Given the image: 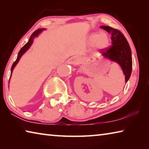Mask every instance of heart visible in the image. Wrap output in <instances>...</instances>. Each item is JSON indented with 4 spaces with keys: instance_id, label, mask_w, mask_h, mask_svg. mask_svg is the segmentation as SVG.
I'll list each match as a JSON object with an SVG mask.
<instances>
[{
    "instance_id": "heart-1",
    "label": "heart",
    "mask_w": 149,
    "mask_h": 149,
    "mask_svg": "<svg viewBox=\"0 0 149 149\" xmlns=\"http://www.w3.org/2000/svg\"><path fill=\"white\" fill-rule=\"evenodd\" d=\"M89 42L92 45H96L99 49H104L109 46L110 38L105 33L95 32L90 35Z\"/></svg>"
}]
</instances>
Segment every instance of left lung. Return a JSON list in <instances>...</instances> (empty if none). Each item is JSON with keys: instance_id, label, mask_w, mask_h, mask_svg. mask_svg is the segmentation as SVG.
Instances as JSON below:
<instances>
[{"instance_id": "8db88e82", "label": "left lung", "mask_w": 149, "mask_h": 149, "mask_svg": "<svg viewBox=\"0 0 149 149\" xmlns=\"http://www.w3.org/2000/svg\"><path fill=\"white\" fill-rule=\"evenodd\" d=\"M111 33L112 46L109 49L101 51V54L106 58L119 64L125 75V83L130 79L132 70V51L127 39L119 30L112 28L110 26H100Z\"/></svg>"}]
</instances>
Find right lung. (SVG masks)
<instances>
[{
    "label": "right lung",
    "mask_w": 149,
    "mask_h": 149,
    "mask_svg": "<svg viewBox=\"0 0 149 149\" xmlns=\"http://www.w3.org/2000/svg\"><path fill=\"white\" fill-rule=\"evenodd\" d=\"M45 29H44V28L38 29H37L36 31L33 33L32 35H31V37H30V38H29V39L28 42H27V43H26V45H25L23 47H22L21 49H20V50H19V52H18V54H17V57L16 60L14 62V64H12V65L10 77H11V75H12V72H13V70H14V67L16 66V65L17 64V62H19L20 58L22 57V55H23V54L25 53V52H26L27 51V50L29 49V47L31 46L33 42V40H34L35 37H36L38 36L39 34L41 33L42 31H44ZM9 81H10V80H9Z\"/></svg>",
    "instance_id": "obj_1"
}]
</instances>
